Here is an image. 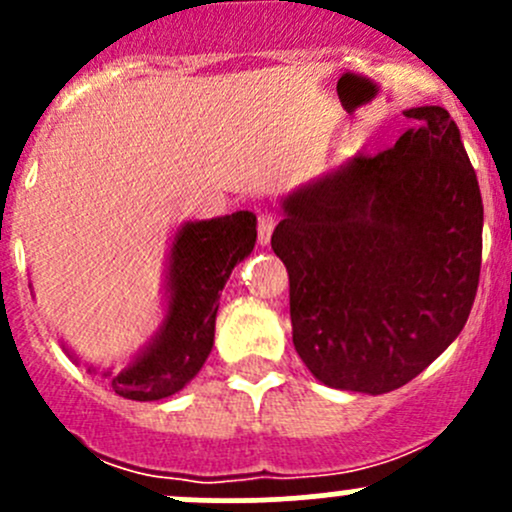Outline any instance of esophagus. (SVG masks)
<instances>
[{"mask_svg":"<svg viewBox=\"0 0 512 512\" xmlns=\"http://www.w3.org/2000/svg\"><path fill=\"white\" fill-rule=\"evenodd\" d=\"M272 230H275V218L270 213H260V218H257V240H260V245L270 242Z\"/></svg>","mask_w":512,"mask_h":512,"instance_id":"esophagus-1","label":"esophagus"}]
</instances>
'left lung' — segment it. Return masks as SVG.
Here are the masks:
<instances>
[{
	"instance_id": "1",
	"label": "left lung",
	"mask_w": 512,
	"mask_h": 512,
	"mask_svg": "<svg viewBox=\"0 0 512 512\" xmlns=\"http://www.w3.org/2000/svg\"><path fill=\"white\" fill-rule=\"evenodd\" d=\"M406 118L394 148L292 190L272 232L294 349L332 389L409 384L461 334L476 299L483 200L461 131L441 106Z\"/></svg>"
}]
</instances>
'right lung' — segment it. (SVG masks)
<instances>
[{"label": "right lung", "instance_id": "right-lung-1", "mask_svg": "<svg viewBox=\"0 0 512 512\" xmlns=\"http://www.w3.org/2000/svg\"><path fill=\"white\" fill-rule=\"evenodd\" d=\"M257 240L250 210L178 227L165 267V319L151 342L118 374L103 371L113 391L131 401L173 396L203 369L215 339L220 292ZM91 371V369H89Z\"/></svg>", "mask_w": 512, "mask_h": 512}]
</instances>
